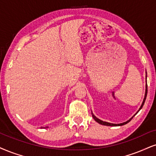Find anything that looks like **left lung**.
I'll list each match as a JSON object with an SVG mask.
<instances>
[{"mask_svg":"<svg viewBox=\"0 0 156 156\" xmlns=\"http://www.w3.org/2000/svg\"><path fill=\"white\" fill-rule=\"evenodd\" d=\"M147 86L146 85V90H145V98H144V100H143V103H142V105H141V107L140 108V109H139V111L140 110V109L142 108H143V105H144V103H145V100H146V97H147ZM137 111V112H138ZM92 115H93V119H95V120L96 121V122H97L98 123H99V124H102V125H105V126H122V125H124V124H127V123H129L130 122V121L132 120V118H133V117H132V119H130L129 120H128L127 122H124V123H122V124H111V123H108V122H103V121H101V120H100L99 119H98L97 117L96 116H95V115L93 114V113H92Z\"/></svg>","mask_w":156,"mask_h":156,"instance_id":"left-lung-1","label":"left lung"}]
</instances>
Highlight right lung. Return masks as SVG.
<instances>
[{
    "instance_id": "obj_1",
    "label": "right lung",
    "mask_w": 156,
    "mask_h": 156,
    "mask_svg": "<svg viewBox=\"0 0 156 156\" xmlns=\"http://www.w3.org/2000/svg\"><path fill=\"white\" fill-rule=\"evenodd\" d=\"M48 126H46V127H43V128H48ZM41 128H43V127H41Z\"/></svg>"
}]
</instances>
